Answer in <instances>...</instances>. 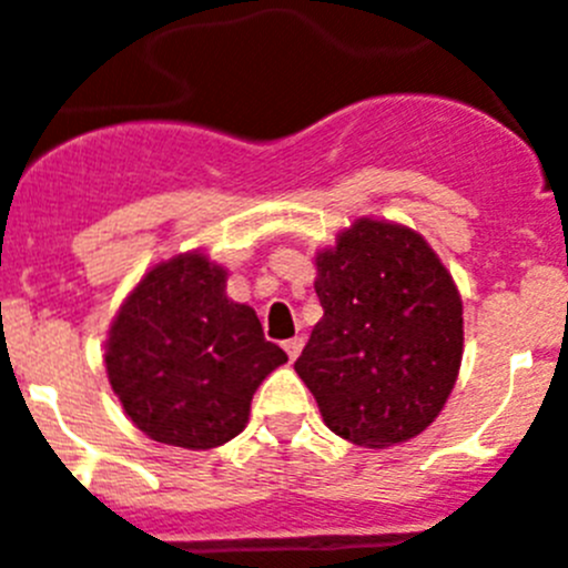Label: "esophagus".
I'll list each match as a JSON object with an SVG mask.
<instances>
[{"mask_svg":"<svg viewBox=\"0 0 568 568\" xmlns=\"http://www.w3.org/2000/svg\"><path fill=\"white\" fill-rule=\"evenodd\" d=\"M302 346H305V341H302V338H288V341H285L283 349H285V355H288V361H296V357H300Z\"/></svg>","mask_w":568,"mask_h":568,"instance_id":"obj_1","label":"esophagus"}]
</instances>
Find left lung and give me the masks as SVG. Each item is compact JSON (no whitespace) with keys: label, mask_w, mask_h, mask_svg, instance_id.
<instances>
[{"label":"left lung","mask_w":568,"mask_h":568,"mask_svg":"<svg viewBox=\"0 0 568 568\" xmlns=\"http://www.w3.org/2000/svg\"><path fill=\"white\" fill-rule=\"evenodd\" d=\"M322 322L294 363L335 436L410 442L447 405L464 361V300L413 227L361 216L316 252Z\"/></svg>","instance_id":"obj_1"}]
</instances>
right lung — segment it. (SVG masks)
I'll return each mask as SVG.
<instances>
[{
    "label": "right lung",
    "mask_w": 568,
    "mask_h": 568,
    "mask_svg": "<svg viewBox=\"0 0 568 568\" xmlns=\"http://www.w3.org/2000/svg\"><path fill=\"white\" fill-rule=\"evenodd\" d=\"M288 361L257 313L227 296V268L202 250L155 263L124 296L104 341L121 407L152 442L213 449L250 422L257 385Z\"/></svg>",
    "instance_id": "1"
}]
</instances>
